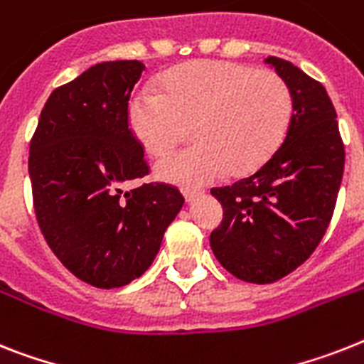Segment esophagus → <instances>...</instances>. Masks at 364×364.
I'll use <instances>...</instances> for the list:
<instances>
[{"mask_svg":"<svg viewBox=\"0 0 364 364\" xmlns=\"http://www.w3.org/2000/svg\"><path fill=\"white\" fill-rule=\"evenodd\" d=\"M203 193H204L203 189H191V188L182 189V195H184V199L188 200V203H193V200L197 199V197H200Z\"/></svg>","mask_w":364,"mask_h":364,"instance_id":"34e87169","label":"esophagus"}]
</instances>
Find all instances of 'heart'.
Masks as SVG:
<instances>
[{
    "label": "heart",
    "instance_id": "b5f03b06",
    "mask_svg": "<svg viewBox=\"0 0 364 364\" xmlns=\"http://www.w3.org/2000/svg\"><path fill=\"white\" fill-rule=\"evenodd\" d=\"M161 92L141 89L130 102L135 137L161 156L193 124L197 143L156 164V175L180 186H203L245 175L273 156L292 119V92L272 70L232 61H193L161 77Z\"/></svg>",
    "mask_w": 364,
    "mask_h": 364
}]
</instances>
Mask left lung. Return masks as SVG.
<instances>
[{"label":"left lung","instance_id":"8db88e82","mask_svg":"<svg viewBox=\"0 0 364 364\" xmlns=\"http://www.w3.org/2000/svg\"><path fill=\"white\" fill-rule=\"evenodd\" d=\"M266 63L292 92L287 137L257 173L210 191L223 206L210 247L227 272L255 284L275 283L314 253L344 173L337 111L322 83L279 57Z\"/></svg>","mask_w":364,"mask_h":364}]
</instances>
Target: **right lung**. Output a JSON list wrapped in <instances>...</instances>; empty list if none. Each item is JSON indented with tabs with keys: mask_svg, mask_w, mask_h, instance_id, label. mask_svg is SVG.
Instances as JSON below:
<instances>
[{
	"mask_svg": "<svg viewBox=\"0 0 364 364\" xmlns=\"http://www.w3.org/2000/svg\"><path fill=\"white\" fill-rule=\"evenodd\" d=\"M145 65L106 61L57 87L29 145L33 204L63 266L96 288L141 277L184 197L175 186H122L149 175L128 128V100Z\"/></svg>",
	"mask_w": 364,
	"mask_h": 364,
	"instance_id": "right-lung-1",
	"label": "right lung"
}]
</instances>
